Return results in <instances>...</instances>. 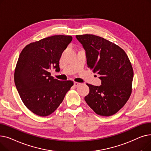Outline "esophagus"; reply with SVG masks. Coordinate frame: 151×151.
I'll return each mask as SVG.
<instances>
[{
	"label": "esophagus",
	"instance_id": "1",
	"mask_svg": "<svg viewBox=\"0 0 151 151\" xmlns=\"http://www.w3.org/2000/svg\"><path fill=\"white\" fill-rule=\"evenodd\" d=\"M80 85V83H78V82H74V86H78Z\"/></svg>",
	"mask_w": 151,
	"mask_h": 151
}]
</instances>
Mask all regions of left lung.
<instances>
[{
  "label": "left lung",
  "instance_id": "8db88e82",
  "mask_svg": "<svg viewBox=\"0 0 151 151\" xmlns=\"http://www.w3.org/2000/svg\"><path fill=\"white\" fill-rule=\"evenodd\" d=\"M86 53L87 64L100 75L101 85L86 84L89 93L84 100L98 115L110 116L128 101L132 91L133 70L125 52L117 45L92 34L76 36Z\"/></svg>",
  "mask_w": 151,
  "mask_h": 151
}]
</instances>
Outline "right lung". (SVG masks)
I'll return each instance as SVG.
<instances>
[{"label": "right lung", "mask_w": 151, "mask_h": 151, "mask_svg": "<svg viewBox=\"0 0 151 151\" xmlns=\"http://www.w3.org/2000/svg\"><path fill=\"white\" fill-rule=\"evenodd\" d=\"M70 35H53L30 43L22 50L16 65L14 80L24 105L33 113L47 116L56 109L72 81H59L50 69L59 71L61 55L72 40Z\"/></svg>", "instance_id": "right-lung-1"}]
</instances>
